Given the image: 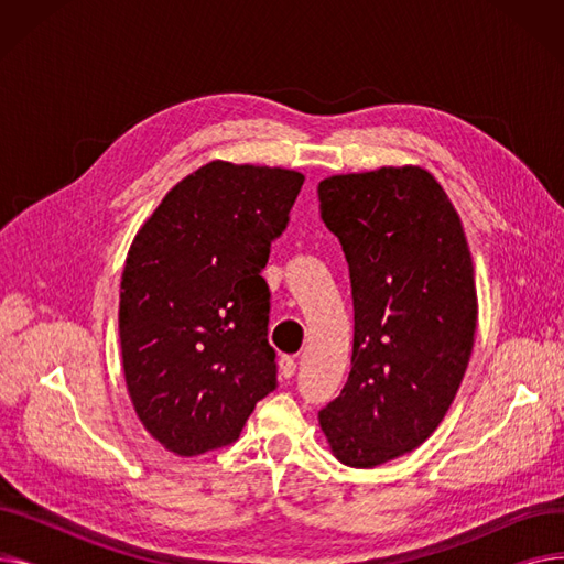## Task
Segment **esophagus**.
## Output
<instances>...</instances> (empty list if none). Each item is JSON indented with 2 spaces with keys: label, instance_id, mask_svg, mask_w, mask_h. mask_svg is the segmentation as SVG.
Segmentation results:
<instances>
[{
  "label": "esophagus",
  "instance_id": "obj_1",
  "mask_svg": "<svg viewBox=\"0 0 564 564\" xmlns=\"http://www.w3.org/2000/svg\"><path fill=\"white\" fill-rule=\"evenodd\" d=\"M279 370L285 379H290L294 372H297V361H294L292 357H281L279 359Z\"/></svg>",
  "mask_w": 564,
  "mask_h": 564
}]
</instances>
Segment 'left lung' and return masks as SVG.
Listing matches in <instances>:
<instances>
[{"label":"left lung","instance_id":"1","mask_svg":"<svg viewBox=\"0 0 564 564\" xmlns=\"http://www.w3.org/2000/svg\"><path fill=\"white\" fill-rule=\"evenodd\" d=\"M317 198L354 300L351 370L317 419L338 462L375 468L448 413L476 343V274L455 205L423 166L329 175Z\"/></svg>","mask_w":564,"mask_h":564}]
</instances>
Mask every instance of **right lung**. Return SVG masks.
<instances>
[{
    "label": "right lung",
    "mask_w": 564,
    "mask_h": 564,
    "mask_svg": "<svg viewBox=\"0 0 564 564\" xmlns=\"http://www.w3.org/2000/svg\"><path fill=\"white\" fill-rule=\"evenodd\" d=\"M302 185L292 169L207 162L134 235L118 304L126 387L173 455L228 446L276 389L260 272Z\"/></svg>",
    "instance_id": "add662e5"
}]
</instances>
